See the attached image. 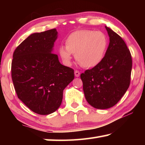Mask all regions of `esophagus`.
Listing matches in <instances>:
<instances>
[{
  "label": "esophagus",
  "instance_id": "obj_1",
  "mask_svg": "<svg viewBox=\"0 0 145 145\" xmlns=\"http://www.w3.org/2000/svg\"><path fill=\"white\" fill-rule=\"evenodd\" d=\"M80 73L78 71L76 70L74 71V75H75V76H76V77H78L79 76H80Z\"/></svg>",
  "mask_w": 145,
  "mask_h": 145
}]
</instances>
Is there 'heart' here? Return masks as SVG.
<instances>
[{"label": "heart", "instance_id": "1", "mask_svg": "<svg viewBox=\"0 0 145 145\" xmlns=\"http://www.w3.org/2000/svg\"><path fill=\"white\" fill-rule=\"evenodd\" d=\"M108 43V37L102 31L81 29L67 36L65 39V47H59V53L67 65L71 64L73 54L83 67L94 68L104 59Z\"/></svg>", "mask_w": 145, "mask_h": 145}]
</instances>
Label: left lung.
Returning a JSON list of instances; mask_svg holds the SVG:
<instances>
[{
	"mask_svg": "<svg viewBox=\"0 0 145 145\" xmlns=\"http://www.w3.org/2000/svg\"><path fill=\"white\" fill-rule=\"evenodd\" d=\"M110 37L106 55L100 64L80 74L86 100L96 109L115 106L130 84L132 58L121 37L105 26Z\"/></svg>",
	"mask_w": 145,
	"mask_h": 145,
	"instance_id": "8db88e82",
	"label": "left lung"
}]
</instances>
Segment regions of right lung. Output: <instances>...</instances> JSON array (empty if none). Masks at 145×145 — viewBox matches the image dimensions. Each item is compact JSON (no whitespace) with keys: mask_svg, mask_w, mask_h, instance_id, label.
<instances>
[{"mask_svg":"<svg viewBox=\"0 0 145 145\" xmlns=\"http://www.w3.org/2000/svg\"><path fill=\"white\" fill-rule=\"evenodd\" d=\"M56 29L31 34L15 49L12 79L18 98L39 115L60 107L64 89L74 78V70L61 65L52 53Z\"/></svg>","mask_w":145,"mask_h":145,"instance_id":"add662e5","label":"right lung"}]
</instances>
